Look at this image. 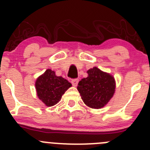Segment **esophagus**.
<instances>
[{"label": "esophagus", "instance_id": "1", "mask_svg": "<svg viewBox=\"0 0 150 150\" xmlns=\"http://www.w3.org/2000/svg\"><path fill=\"white\" fill-rule=\"evenodd\" d=\"M78 83H79V80H78V79H74L71 80V83H72V85L74 86H76L78 84Z\"/></svg>", "mask_w": 150, "mask_h": 150}]
</instances>
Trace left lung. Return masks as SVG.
I'll use <instances>...</instances> for the list:
<instances>
[{
  "label": "left lung",
  "mask_w": 150,
  "mask_h": 150,
  "mask_svg": "<svg viewBox=\"0 0 150 150\" xmlns=\"http://www.w3.org/2000/svg\"><path fill=\"white\" fill-rule=\"evenodd\" d=\"M87 73L88 76L78 83L77 90L86 105L92 109H100L114 95L116 81L112 75L97 67L89 69Z\"/></svg>",
  "instance_id": "1"
}]
</instances>
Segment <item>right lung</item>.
Returning <instances> with one entry per match:
<instances>
[{"label": "right lung", "mask_w": 150, "mask_h": 150, "mask_svg": "<svg viewBox=\"0 0 150 150\" xmlns=\"http://www.w3.org/2000/svg\"><path fill=\"white\" fill-rule=\"evenodd\" d=\"M71 83L62 76L55 75V72L47 69L36 79L35 88L40 100L47 107L59 103L62 95L70 87Z\"/></svg>", "instance_id": "right-lung-1"}]
</instances>
